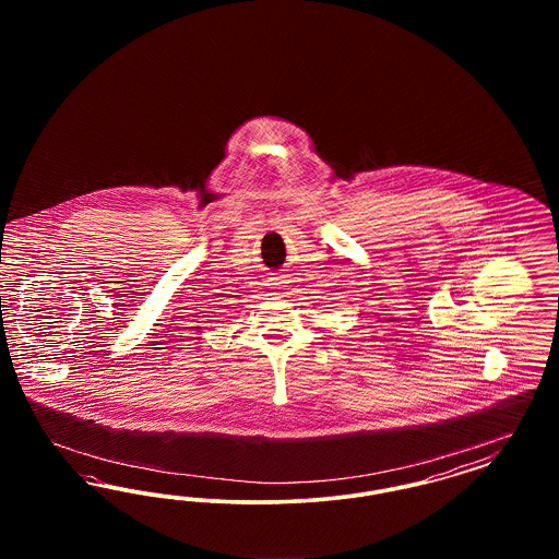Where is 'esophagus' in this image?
Masks as SVG:
<instances>
[{
    "label": "esophagus",
    "instance_id": "1",
    "mask_svg": "<svg viewBox=\"0 0 559 559\" xmlns=\"http://www.w3.org/2000/svg\"><path fill=\"white\" fill-rule=\"evenodd\" d=\"M283 276H272L270 281H267V285H270V289H283Z\"/></svg>",
    "mask_w": 559,
    "mask_h": 559
}]
</instances>
